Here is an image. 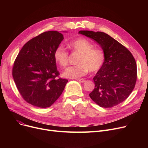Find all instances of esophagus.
Listing matches in <instances>:
<instances>
[{"label":"esophagus","mask_w":148,"mask_h":148,"mask_svg":"<svg viewBox=\"0 0 148 148\" xmlns=\"http://www.w3.org/2000/svg\"><path fill=\"white\" fill-rule=\"evenodd\" d=\"M77 80L80 83H84L85 81H86L84 79H77Z\"/></svg>","instance_id":"obj_1"}]
</instances>
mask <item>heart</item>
Returning <instances> with one entry per match:
<instances>
[{
    "label": "heart",
    "mask_w": 148,
    "mask_h": 148,
    "mask_svg": "<svg viewBox=\"0 0 148 148\" xmlns=\"http://www.w3.org/2000/svg\"><path fill=\"white\" fill-rule=\"evenodd\" d=\"M69 45L73 51L80 55L77 59V65L67 68L63 73L64 77L68 79H78L86 75L89 71L96 73L103 66L105 55L98 49H94V46L87 40L79 38L72 41ZM55 61L62 68L68 64V53L64 47L59 45L54 53Z\"/></svg>",
    "instance_id": "b5f03b06"
}]
</instances>
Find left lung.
Segmentation results:
<instances>
[{
	"label": "left lung",
	"instance_id": "left-lung-1",
	"mask_svg": "<svg viewBox=\"0 0 148 148\" xmlns=\"http://www.w3.org/2000/svg\"><path fill=\"white\" fill-rule=\"evenodd\" d=\"M79 34L95 41L105 55L103 66L93 79L95 88L89 97L104 108L121 103L136 84L137 65L133 56L125 47L104 32L80 30Z\"/></svg>",
	"mask_w": 148,
	"mask_h": 148
}]
</instances>
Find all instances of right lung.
I'll return each instance as SVG.
<instances>
[{"mask_svg":"<svg viewBox=\"0 0 148 148\" xmlns=\"http://www.w3.org/2000/svg\"><path fill=\"white\" fill-rule=\"evenodd\" d=\"M64 40L58 31H48L27 42L15 59L12 76L26 102L34 106H51L61 95L68 80L59 75L54 53Z\"/></svg>","mask_w":148,"mask_h":148,"instance_id":"right-lung-1","label":"right lung"}]
</instances>
